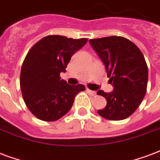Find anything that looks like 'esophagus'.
Listing matches in <instances>:
<instances>
[{
  "label": "esophagus",
  "instance_id": "esophagus-1",
  "mask_svg": "<svg viewBox=\"0 0 160 160\" xmlns=\"http://www.w3.org/2000/svg\"><path fill=\"white\" fill-rule=\"evenodd\" d=\"M87 93L91 96H95L96 95V93L94 92V91H92V90L88 89V88L87 89Z\"/></svg>",
  "mask_w": 160,
  "mask_h": 160
}]
</instances>
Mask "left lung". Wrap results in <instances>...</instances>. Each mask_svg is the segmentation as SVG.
<instances>
[{
  "label": "left lung",
  "instance_id": "left-lung-1",
  "mask_svg": "<svg viewBox=\"0 0 160 160\" xmlns=\"http://www.w3.org/2000/svg\"><path fill=\"white\" fill-rule=\"evenodd\" d=\"M89 44L104 63L114 87L110 93L97 92L107 101L98 115L111 121L124 120L135 112L146 93L148 70L143 55L135 44L121 36L90 39Z\"/></svg>",
  "mask_w": 160,
  "mask_h": 160
}]
</instances>
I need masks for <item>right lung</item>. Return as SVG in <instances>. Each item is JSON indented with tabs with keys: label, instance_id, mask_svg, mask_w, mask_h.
<instances>
[{
	"label": "right lung",
	"instance_id": "obj_1",
	"mask_svg": "<svg viewBox=\"0 0 160 160\" xmlns=\"http://www.w3.org/2000/svg\"><path fill=\"white\" fill-rule=\"evenodd\" d=\"M87 41L49 35L30 49L22 66L20 87L27 107L38 119L62 118L71 110L75 96L85 90L82 84H67L60 73L66 72L71 57Z\"/></svg>",
	"mask_w": 160,
	"mask_h": 160
}]
</instances>
